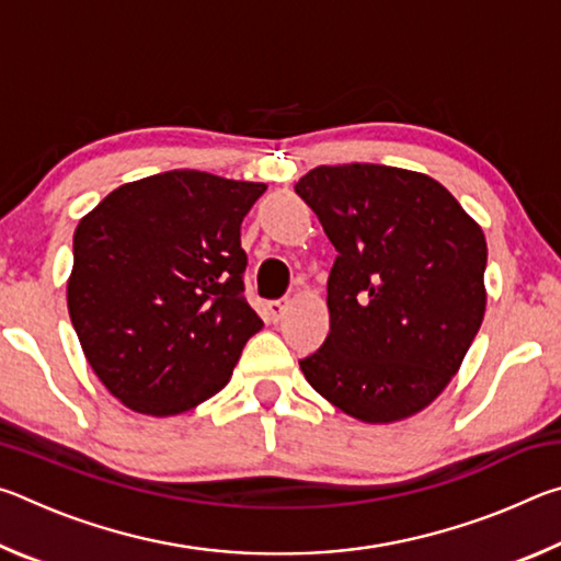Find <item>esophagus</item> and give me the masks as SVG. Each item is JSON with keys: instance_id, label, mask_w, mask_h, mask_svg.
<instances>
[{"instance_id": "1", "label": "esophagus", "mask_w": 561, "mask_h": 561, "mask_svg": "<svg viewBox=\"0 0 561 561\" xmlns=\"http://www.w3.org/2000/svg\"><path fill=\"white\" fill-rule=\"evenodd\" d=\"M289 301L287 299H274L267 304V317L270 321H279L284 317V311H287Z\"/></svg>"}]
</instances>
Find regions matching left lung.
<instances>
[{
    "mask_svg": "<svg viewBox=\"0 0 561 561\" xmlns=\"http://www.w3.org/2000/svg\"><path fill=\"white\" fill-rule=\"evenodd\" d=\"M294 190L339 252L329 336L299 360L304 376L364 423L415 415L458 374L485 317V234L413 170L319 165Z\"/></svg>",
    "mask_w": 561,
    "mask_h": 561,
    "instance_id": "obj_1",
    "label": "left lung"
}]
</instances>
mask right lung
<instances>
[{"label":"right lung","mask_w":561,"mask_h":561,"mask_svg":"<svg viewBox=\"0 0 561 561\" xmlns=\"http://www.w3.org/2000/svg\"><path fill=\"white\" fill-rule=\"evenodd\" d=\"M264 190L168 170L81 217L69 317L93 374L130 411L165 417L201 405L262 329L242 294L240 225Z\"/></svg>","instance_id":"1"}]
</instances>
